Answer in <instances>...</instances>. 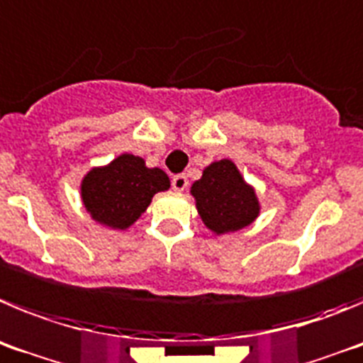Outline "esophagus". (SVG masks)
I'll list each match as a JSON object with an SVG mask.
<instances>
[{
	"label": "esophagus",
	"mask_w": 363,
	"mask_h": 363,
	"mask_svg": "<svg viewBox=\"0 0 363 363\" xmlns=\"http://www.w3.org/2000/svg\"><path fill=\"white\" fill-rule=\"evenodd\" d=\"M186 186H188V177H186V175H175V177L172 179V188H174L175 191H184Z\"/></svg>",
	"instance_id": "34e87169"
}]
</instances>
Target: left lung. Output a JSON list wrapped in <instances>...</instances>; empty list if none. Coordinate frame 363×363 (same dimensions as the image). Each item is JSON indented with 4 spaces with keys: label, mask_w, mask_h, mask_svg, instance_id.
Returning a JSON list of instances; mask_svg holds the SVG:
<instances>
[{
    "label": "left lung",
    "mask_w": 363,
    "mask_h": 363,
    "mask_svg": "<svg viewBox=\"0 0 363 363\" xmlns=\"http://www.w3.org/2000/svg\"><path fill=\"white\" fill-rule=\"evenodd\" d=\"M202 224L213 235L240 231L257 220L260 201L231 159H220L202 169V177L189 188Z\"/></svg>",
    "instance_id": "obj_1"
}]
</instances>
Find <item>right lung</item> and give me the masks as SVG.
Instances as JSON below:
<instances>
[{
	"label": "right lung",
	"mask_w": 363,
	"mask_h": 363,
	"mask_svg": "<svg viewBox=\"0 0 363 363\" xmlns=\"http://www.w3.org/2000/svg\"><path fill=\"white\" fill-rule=\"evenodd\" d=\"M169 189L161 168H148L145 159L121 153L104 166H94L81 179L83 208L96 224L113 231L133 226L152 204L153 195Z\"/></svg>",
	"instance_id": "1"
}]
</instances>
